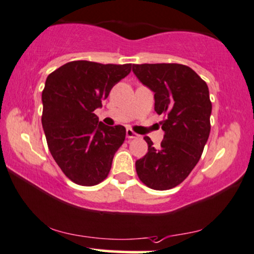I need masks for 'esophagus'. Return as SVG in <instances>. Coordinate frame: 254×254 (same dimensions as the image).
Listing matches in <instances>:
<instances>
[{
    "mask_svg": "<svg viewBox=\"0 0 254 254\" xmlns=\"http://www.w3.org/2000/svg\"><path fill=\"white\" fill-rule=\"evenodd\" d=\"M127 138L136 139V138H138V135H137L136 132H133L131 129H127Z\"/></svg>",
    "mask_w": 254,
    "mask_h": 254,
    "instance_id": "1",
    "label": "esophagus"
}]
</instances>
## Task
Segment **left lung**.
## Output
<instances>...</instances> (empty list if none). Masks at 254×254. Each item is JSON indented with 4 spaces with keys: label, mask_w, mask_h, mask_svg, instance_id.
<instances>
[{
    "label": "left lung",
    "mask_w": 254,
    "mask_h": 254,
    "mask_svg": "<svg viewBox=\"0 0 254 254\" xmlns=\"http://www.w3.org/2000/svg\"><path fill=\"white\" fill-rule=\"evenodd\" d=\"M136 77L155 92V111L163 115L164 138L160 148L136 161V172L146 187L168 190L187 179L196 166L210 132L212 102L206 81L181 64L132 65Z\"/></svg>",
    "instance_id": "8db88e82"
}]
</instances>
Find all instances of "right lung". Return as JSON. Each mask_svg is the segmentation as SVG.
<instances>
[{
	"label": "right lung",
	"instance_id": "right-lung-1",
	"mask_svg": "<svg viewBox=\"0 0 254 254\" xmlns=\"http://www.w3.org/2000/svg\"><path fill=\"white\" fill-rule=\"evenodd\" d=\"M130 71L131 64L75 60L46 79L41 122L48 149L63 173L79 186L91 187L104 181L123 144L125 127H106L94 110Z\"/></svg>",
	"mask_w": 254,
	"mask_h": 254
}]
</instances>
